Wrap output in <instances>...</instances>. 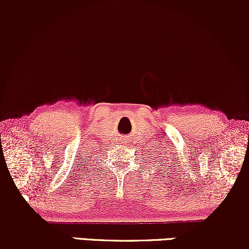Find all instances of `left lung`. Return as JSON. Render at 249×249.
<instances>
[{"label": "left lung", "mask_w": 249, "mask_h": 249, "mask_svg": "<svg viewBox=\"0 0 249 249\" xmlns=\"http://www.w3.org/2000/svg\"><path fill=\"white\" fill-rule=\"evenodd\" d=\"M157 164H158V162H157Z\"/></svg>", "instance_id": "obj_1"}]
</instances>
